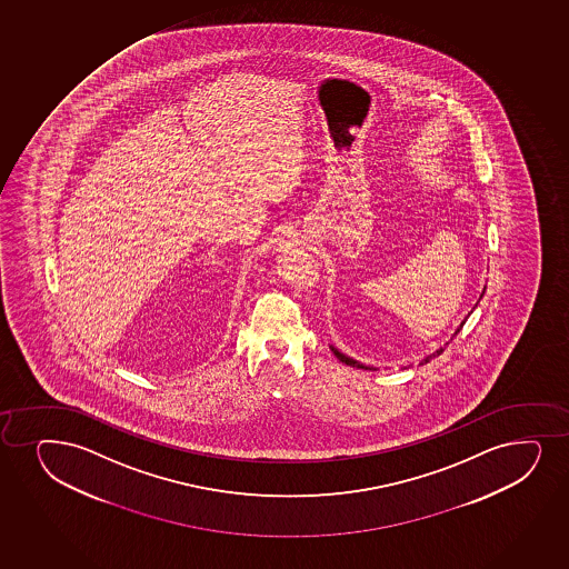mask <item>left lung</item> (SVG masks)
<instances>
[{"mask_svg": "<svg viewBox=\"0 0 569 569\" xmlns=\"http://www.w3.org/2000/svg\"><path fill=\"white\" fill-rule=\"evenodd\" d=\"M482 296H483V292H482ZM482 296H480V298H482ZM465 320H467V319H465ZM465 320H463V322H461V327H459L458 330H456V336H458L459 330H461V328H463ZM332 351H333V355H336V357H338V359H340L341 362H346L347 366H357V368H365V366L360 365V362H357V360H353V359H349V357H346V355L340 353V351H338V349H333V347H332ZM442 351H445V347H440V349H438L437 353L429 355V357H427V359L421 360V365H425V362H429V360H431L432 357H437V355L442 353Z\"/></svg>", "mask_w": 569, "mask_h": 569, "instance_id": "obj_1", "label": "left lung"}]
</instances>
